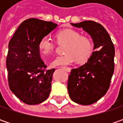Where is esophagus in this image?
I'll list each match as a JSON object with an SVG mask.
<instances>
[{
  "label": "esophagus",
  "mask_w": 123,
  "mask_h": 123,
  "mask_svg": "<svg viewBox=\"0 0 123 123\" xmlns=\"http://www.w3.org/2000/svg\"><path fill=\"white\" fill-rule=\"evenodd\" d=\"M62 68L64 69V70H66V72H68V73H70V72L71 71V69L70 68H66V67H63Z\"/></svg>",
  "instance_id": "1"
}]
</instances>
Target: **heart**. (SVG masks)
I'll list each match as a JSON object with an SVG mask.
<instances>
[{
  "mask_svg": "<svg viewBox=\"0 0 123 123\" xmlns=\"http://www.w3.org/2000/svg\"><path fill=\"white\" fill-rule=\"evenodd\" d=\"M56 37L58 43H66L64 48L65 54L55 57L50 63L53 67L68 66L76 61L79 64L87 62L94 50L92 40L86 36L73 29H64L59 31ZM39 50L43 55L50 54L55 48V43L49 36H44L38 44Z\"/></svg>",
  "mask_w": 123,
  "mask_h": 123,
  "instance_id": "b5f03b06",
  "label": "heart"
}]
</instances>
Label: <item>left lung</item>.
<instances>
[{
    "instance_id": "8db88e82",
    "label": "left lung",
    "mask_w": 123,
    "mask_h": 123,
    "mask_svg": "<svg viewBox=\"0 0 123 123\" xmlns=\"http://www.w3.org/2000/svg\"><path fill=\"white\" fill-rule=\"evenodd\" d=\"M70 24L82 28L91 36L94 52L86 64L71 70L68 81L69 96L77 103L91 105L103 97L110 87L114 70V46L101 24L92 20Z\"/></svg>"
}]
</instances>
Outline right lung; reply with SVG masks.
Wrapping results in <instances>:
<instances>
[{
  "label": "right lung",
  "instance_id": "obj_1",
  "mask_svg": "<svg viewBox=\"0 0 123 123\" xmlns=\"http://www.w3.org/2000/svg\"><path fill=\"white\" fill-rule=\"evenodd\" d=\"M57 26L52 22L30 18L22 22L9 42L6 66L9 88L26 104H39L49 96L55 69L46 70L38 44Z\"/></svg>",
  "mask_w": 123,
  "mask_h": 123
}]
</instances>
